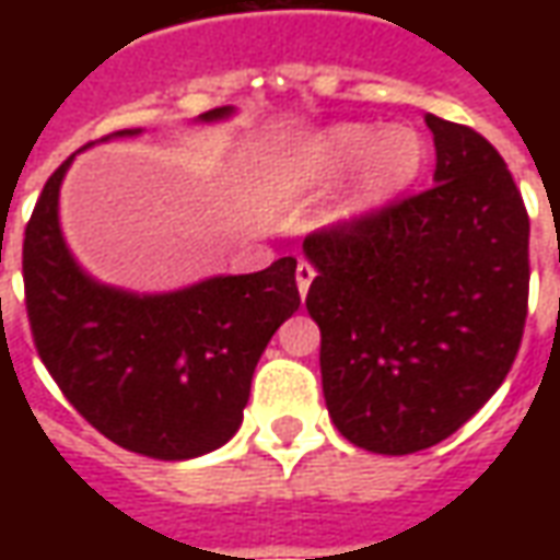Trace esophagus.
I'll list each match as a JSON object with an SVG mask.
<instances>
[{"label": "esophagus", "instance_id": "esophagus-1", "mask_svg": "<svg viewBox=\"0 0 560 560\" xmlns=\"http://www.w3.org/2000/svg\"><path fill=\"white\" fill-rule=\"evenodd\" d=\"M317 276V269L308 264V260H300L296 264V288H300V293H308V288H312V281H315Z\"/></svg>", "mask_w": 560, "mask_h": 560}]
</instances>
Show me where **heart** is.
<instances>
[{"label": "heart", "mask_w": 560, "mask_h": 560, "mask_svg": "<svg viewBox=\"0 0 560 560\" xmlns=\"http://www.w3.org/2000/svg\"><path fill=\"white\" fill-rule=\"evenodd\" d=\"M363 164L353 203L360 209L377 207L417 179L425 164V143L413 128H377L365 122H345L327 128L281 164L279 185L288 195H303L320 185L336 183Z\"/></svg>", "instance_id": "obj_1"}]
</instances>
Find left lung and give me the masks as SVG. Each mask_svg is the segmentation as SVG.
Here are the masks:
<instances>
[{"instance_id": "8db88e82", "label": "left lung", "mask_w": 560, "mask_h": 560, "mask_svg": "<svg viewBox=\"0 0 560 560\" xmlns=\"http://www.w3.org/2000/svg\"><path fill=\"white\" fill-rule=\"evenodd\" d=\"M434 185L305 236L329 417L351 444L408 456L492 399L528 317V209L501 152L441 116Z\"/></svg>"}]
</instances>
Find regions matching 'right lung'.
<instances>
[{
  "mask_svg": "<svg viewBox=\"0 0 560 560\" xmlns=\"http://www.w3.org/2000/svg\"><path fill=\"white\" fill-rule=\"evenodd\" d=\"M224 114L215 107L203 119ZM71 159L50 173L23 233L35 351L74 411L114 444L164 462L203 456L240 429L257 360L300 308L296 257L164 296L102 288L59 233L56 203Z\"/></svg>",
  "mask_w": 560,
  "mask_h": 560,
  "instance_id": "add662e5",
  "label": "right lung"
}]
</instances>
